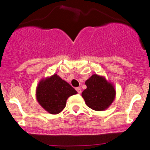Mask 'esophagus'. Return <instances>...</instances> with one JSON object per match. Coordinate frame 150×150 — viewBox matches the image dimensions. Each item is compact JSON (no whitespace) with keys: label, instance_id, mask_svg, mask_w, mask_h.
Listing matches in <instances>:
<instances>
[{"label":"esophagus","instance_id":"esophagus-1","mask_svg":"<svg viewBox=\"0 0 150 150\" xmlns=\"http://www.w3.org/2000/svg\"><path fill=\"white\" fill-rule=\"evenodd\" d=\"M76 91H77V92L79 94H80L81 93V88H79V87H77V88H76Z\"/></svg>","mask_w":150,"mask_h":150}]
</instances>
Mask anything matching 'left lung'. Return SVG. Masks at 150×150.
Instances as JSON below:
<instances>
[{"instance_id": "left-lung-1", "label": "left lung", "mask_w": 150, "mask_h": 150, "mask_svg": "<svg viewBox=\"0 0 150 150\" xmlns=\"http://www.w3.org/2000/svg\"><path fill=\"white\" fill-rule=\"evenodd\" d=\"M85 83L87 88L82 92V96L89 108L102 111L111 105L116 97V90L104 76L93 74Z\"/></svg>"}]
</instances>
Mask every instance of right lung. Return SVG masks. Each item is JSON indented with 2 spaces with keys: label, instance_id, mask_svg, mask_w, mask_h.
I'll use <instances>...</instances> for the list:
<instances>
[{
  "label": "right lung",
  "instance_id": "right-lung-1",
  "mask_svg": "<svg viewBox=\"0 0 150 150\" xmlns=\"http://www.w3.org/2000/svg\"><path fill=\"white\" fill-rule=\"evenodd\" d=\"M77 91L57 74L41 79L36 89L40 105L51 114H58L65 107L67 100Z\"/></svg>",
  "mask_w": 150,
  "mask_h": 150
}]
</instances>
